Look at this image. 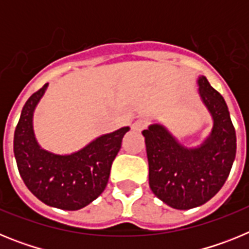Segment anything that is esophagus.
Here are the masks:
<instances>
[{"instance_id":"obj_1","label":"esophagus","mask_w":249,"mask_h":249,"mask_svg":"<svg viewBox=\"0 0 249 249\" xmlns=\"http://www.w3.org/2000/svg\"><path fill=\"white\" fill-rule=\"evenodd\" d=\"M146 127H147V123L144 122V121L138 120V121H136V122L132 123L131 128H132V131H135V132H141V131H142V129L146 128Z\"/></svg>"}]
</instances>
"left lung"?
<instances>
[{
    "label": "left lung",
    "mask_w": 249,
    "mask_h": 249,
    "mask_svg": "<svg viewBox=\"0 0 249 249\" xmlns=\"http://www.w3.org/2000/svg\"><path fill=\"white\" fill-rule=\"evenodd\" d=\"M198 94L213 126L198 146L186 147L160 123L142 131L149 167V187L175 210L196 208L214 197L236 158V131L227 103L204 76L197 78Z\"/></svg>",
    "instance_id": "1"
}]
</instances>
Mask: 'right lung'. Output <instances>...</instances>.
Listing matches in <instances>:
<instances>
[{
    "label": "right lung",
    "mask_w": 249,
    "mask_h": 249,
    "mask_svg": "<svg viewBox=\"0 0 249 249\" xmlns=\"http://www.w3.org/2000/svg\"><path fill=\"white\" fill-rule=\"evenodd\" d=\"M48 83L25 103L13 137L19 175L32 195L50 207L77 211L105 191L113 160L129 127L101 135L81 149L58 155L42 148L34 129V114Z\"/></svg>",
    "instance_id": "obj_1"
}]
</instances>
